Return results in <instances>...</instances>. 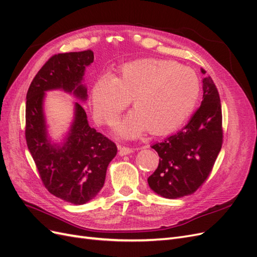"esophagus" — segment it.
Masks as SVG:
<instances>
[{"label":"esophagus","instance_id":"esophagus-1","mask_svg":"<svg viewBox=\"0 0 257 257\" xmlns=\"http://www.w3.org/2000/svg\"><path fill=\"white\" fill-rule=\"evenodd\" d=\"M119 149V155L123 157V155H127L130 153H133L134 149L133 148H128V147H123V146H118Z\"/></svg>","mask_w":257,"mask_h":257}]
</instances>
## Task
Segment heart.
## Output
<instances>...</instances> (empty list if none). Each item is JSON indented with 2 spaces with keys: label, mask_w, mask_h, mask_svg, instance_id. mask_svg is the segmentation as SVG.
<instances>
[{
  "label": "heart",
  "mask_w": 257,
  "mask_h": 257,
  "mask_svg": "<svg viewBox=\"0 0 257 257\" xmlns=\"http://www.w3.org/2000/svg\"><path fill=\"white\" fill-rule=\"evenodd\" d=\"M200 95V81L192 68L173 61L139 59L105 74L93 84L91 103L95 119L111 124L133 98L134 110L114 124L113 133L135 139L151 130L166 134L189 118Z\"/></svg>",
  "instance_id": "obj_1"
}]
</instances>
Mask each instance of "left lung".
<instances>
[{
    "mask_svg": "<svg viewBox=\"0 0 257 257\" xmlns=\"http://www.w3.org/2000/svg\"><path fill=\"white\" fill-rule=\"evenodd\" d=\"M203 91L200 107L190 122L179 133L152 146L160 163L148 184L162 197L176 199L195 192L211 173L221 151L222 107L210 76L203 79Z\"/></svg>",
    "mask_w": 257,
    "mask_h": 257,
    "instance_id": "8db88e82",
    "label": "left lung"
}]
</instances>
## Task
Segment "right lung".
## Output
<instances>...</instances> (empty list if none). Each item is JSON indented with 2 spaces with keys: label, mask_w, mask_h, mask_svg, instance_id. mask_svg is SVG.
Here are the masks:
<instances>
[{
  "label": "right lung",
  "mask_w": 257,
  "mask_h": 257,
  "mask_svg": "<svg viewBox=\"0 0 257 257\" xmlns=\"http://www.w3.org/2000/svg\"><path fill=\"white\" fill-rule=\"evenodd\" d=\"M94 60L91 50L59 53L36 74L27 93L26 139L42 181L52 195L74 205L94 198L105 183L116 146L89 125L82 105L74 103V118L60 143L48 133L44 103L46 92L61 90L80 102L88 98L85 68Z\"/></svg>",
  "instance_id": "1"
}]
</instances>
